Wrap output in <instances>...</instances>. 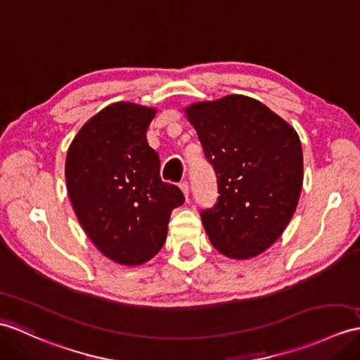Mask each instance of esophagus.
Wrapping results in <instances>:
<instances>
[{
	"label": "esophagus",
	"instance_id": "34e87169",
	"mask_svg": "<svg viewBox=\"0 0 360 360\" xmlns=\"http://www.w3.org/2000/svg\"><path fill=\"white\" fill-rule=\"evenodd\" d=\"M179 187H181V190L184 191V195H186V198H188V193H190V186H188V182H187V181H182V182L179 184Z\"/></svg>",
	"mask_w": 360,
	"mask_h": 360
}]
</instances>
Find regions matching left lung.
<instances>
[{
    "label": "left lung",
    "instance_id": "left-lung-1",
    "mask_svg": "<svg viewBox=\"0 0 360 360\" xmlns=\"http://www.w3.org/2000/svg\"><path fill=\"white\" fill-rule=\"evenodd\" d=\"M186 113L218 178V200L200 210L210 242L233 259L261 255L287 229L302 190L296 130L242 95L198 103Z\"/></svg>",
    "mask_w": 360,
    "mask_h": 360
}]
</instances>
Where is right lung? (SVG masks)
I'll use <instances>...</instances> for the list:
<instances>
[{
  "mask_svg": "<svg viewBox=\"0 0 360 360\" xmlns=\"http://www.w3.org/2000/svg\"><path fill=\"white\" fill-rule=\"evenodd\" d=\"M156 110L116 103L89 120L67 152L65 182L77 218L96 248L122 265L150 261L162 248L178 186L160 176L146 131Z\"/></svg>",
  "mask_w": 360,
  "mask_h": 360,
  "instance_id": "add662e5",
  "label": "right lung"
}]
</instances>
